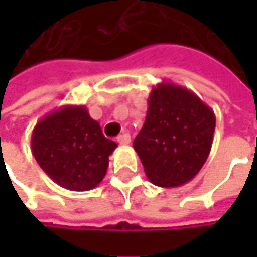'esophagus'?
Instances as JSON below:
<instances>
[{"instance_id":"obj_1","label":"esophagus","mask_w":257,"mask_h":257,"mask_svg":"<svg viewBox=\"0 0 257 257\" xmlns=\"http://www.w3.org/2000/svg\"><path fill=\"white\" fill-rule=\"evenodd\" d=\"M117 141H119L120 144H129V143H131V135H129L128 132H123L122 135L117 137Z\"/></svg>"}]
</instances>
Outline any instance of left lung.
I'll return each mask as SVG.
<instances>
[{"mask_svg":"<svg viewBox=\"0 0 257 257\" xmlns=\"http://www.w3.org/2000/svg\"><path fill=\"white\" fill-rule=\"evenodd\" d=\"M146 122L132 146L147 179L159 187H177L205 164L216 128L214 111L192 90L162 81L149 96Z\"/></svg>","mask_w":257,"mask_h":257,"instance_id":"8db88e82","label":"left lung"}]
</instances>
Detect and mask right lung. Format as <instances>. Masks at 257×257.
I'll list each match as a JSON object with an SVG mask.
<instances>
[{
  "label": "right lung",
  "instance_id": "add662e5",
  "mask_svg": "<svg viewBox=\"0 0 257 257\" xmlns=\"http://www.w3.org/2000/svg\"><path fill=\"white\" fill-rule=\"evenodd\" d=\"M116 147L84 105H64L49 113L31 137L32 155L41 170L61 187L76 192L102 181Z\"/></svg>",
  "mask_w": 257,
  "mask_h": 257
}]
</instances>
